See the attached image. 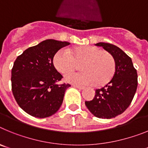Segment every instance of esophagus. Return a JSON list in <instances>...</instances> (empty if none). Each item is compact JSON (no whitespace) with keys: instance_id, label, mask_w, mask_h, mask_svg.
<instances>
[{"instance_id":"34e87169","label":"esophagus","mask_w":148,"mask_h":148,"mask_svg":"<svg viewBox=\"0 0 148 148\" xmlns=\"http://www.w3.org/2000/svg\"><path fill=\"white\" fill-rule=\"evenodd\" d=\"M74 86V87H76V88H78V89H80V90H83L84 88V87H82V86H80V85H73Z\"/></svg>"}]
</instances>
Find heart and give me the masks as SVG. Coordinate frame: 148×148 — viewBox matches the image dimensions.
<instances>
[{"label":"heart","mask_w":148,"mask_h":148,"mask_svg":"<svg viewBox=\"0 0 148 148\" xmlns=\"http://www.w3.org/2000/svg\"><path fill=\"white\" fill-rule=\"evenodd\" d=\"M53 65L63 75L73 72L81 64L82 72L70 74L65 80L75 84H95L100 87L111 80L116 71L113 56L95 46H80L61 49L53 57Z\"/></svg>","instance_id":"obj_1"}]
</instances>
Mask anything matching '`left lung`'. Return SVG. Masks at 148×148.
I'll list each match as a JSON object with an SVG mask.
<instances>
[{
	"mask_svg": "<svg viewBox=\"0 0 148 148\" xmlns=\"http://www.w3.org/2000/svg\"><path fill=\"white\" fill-rule=\"evenodd\" d=\"M95 45L102 47L113 56L116 71L111 80L104 87L95 90L93 99L86 101L85 104L98 118H115L131 104L138 86V75L131 58L119 47L103 42Z\"/></svg>",
	"mask_w": 148,
	"mask_h": 148,
	"instance_id": "1",
	"label": "left lung"
}]
</instances>
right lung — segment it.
<instances>
[{"mask_svg":"<svg viewBox=\"0 0 148 148\" xmlns=\"http://www.w3.org/2000/svg\"><path fill=\"white\" fill-rule=\"evenodd\" d=\"M66 41L48 39L26 49L12 69V91L23 110L34 117L46 118L58 110L69 84H58L62 75L53 65V57Z\"/></svg>","mask_w":148,"mask_h":148,"instance_id":"obj_1","label":"right lung"}]
</instances>
